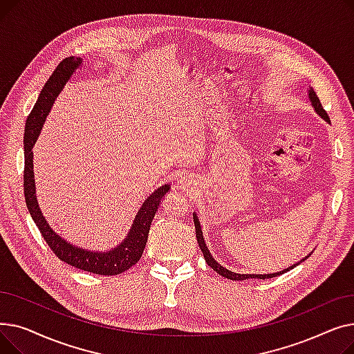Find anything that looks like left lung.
<instances>
[{"label": "left lung", "instance_id": "8db88e82", "mask_svg": "<svg viewBox=\"0 0 354 354\" xmlns=\"http://www.w3.org/2000/svg\"><path fill=\"white\" fill-rule=\"evenodd\" d=\"M308 97H310V100H311V103H313V106H314V110L317 111V113H319L326 122L330 123V118H328V115H327V111L323 109V106H322V103H320V99L317 97V95H315V91H314L313 88L308 90ZM194 224H195V232H196L198 244H199L201 251L203 252V257H205L207 264H208L214 271H216L219 275L225 277V278H230V280L243 281V280H248V278H258V280H266V278H272V277H277V275H281V274H284V272H287V271H290V270H292V268L295 267V266H292V267H290V268H287V270H284V271L274 272V274H264V275H263V274H261V275H257V274H236V272H232V271L227 270L225 267H222L221 264H218V263L215 261V259L212 258L211 252L208 251V247H207V244H205V241H203V235H202L201 225H199L196 215H194Z\"/></svg>", "mask_w": 354, "mask_h": 354}]
</instances>
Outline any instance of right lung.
I'll use <instances>...</instances> for the list:
<instances>
[{
    "label": "right lung",
    "instance_id": "obj_1",
    "mask_svg": "<svg viewBox=\"0 0 354 354\" xmlns=\"http://www.w3.org/2000/svg\"><path fill=\"white\" fill-rule=\"evenodd\" d=\"M80 57H67L59 63V66L55 67L50 79L41 88L40 96L37 99L31 113L27 118L24 132V196L27 208L35 222V225L39 227L44 241L48 244L51 251L59 257V259H62L66 264H70L71 267H76L87 272L99 275H118L135 266L140 259L145 245L147 243V235L149 230H151L153 216L158 211L162 198L169 191V185H165V187L159 188L145 201L135 218L133 227L130 230L127 238L120 245H118V248L109 252L84 251L66 243L62 236H59L50 228L35 199L31 149L40 135V130L51 109V104L54 103L55 97L59 96V93L64 87L66 82L70 79L73 71L80 66Z\"/></svg>",
    "mask_w": 354,
    "mask_h": 354
}]
</instances>
